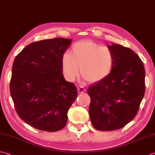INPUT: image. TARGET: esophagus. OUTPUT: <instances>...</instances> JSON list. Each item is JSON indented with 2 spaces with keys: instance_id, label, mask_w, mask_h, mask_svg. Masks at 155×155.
I'll list each match as a JSON object with an SVG mask.
<instances>
[{
  "instance_id": "34e87169",
  "label": "esophagus",
  "mask_w": 155,
  "mask_h": 155,
  "mask_svg": "<svg viewBox=\"0 0 155 155\" xmlns=\"http://www.w3.org/2000/svg\"><path fill=\"white\" fill-rule=\"evenodd\" d=\"M86 91V89L84 88L83 87H78V92L79 93H84Z\"/></svg>"
}]
</instances>
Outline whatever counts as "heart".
Returning a JSON list of instances; mask_svg holds the SVG:
<instances>
[{
  "mask_svg": "<svg viewBox=\"0 0 155 155\" xmlns=\"http://www.w3.org/2000/svg\"><path fill=\"white\" fill-rule=\"evenodd\" d=\"M115 63L113 51L92 40H81L72 45L71 52H65L61 58L64 77L74 81L80 69L83 79L90 83H98L111 74Z\"/></svg>",
  "mask_w": 155,
  "mask_h": 155,
  "instance_id": "b5f03b06",
  "label": "heart"
}]
</instances>
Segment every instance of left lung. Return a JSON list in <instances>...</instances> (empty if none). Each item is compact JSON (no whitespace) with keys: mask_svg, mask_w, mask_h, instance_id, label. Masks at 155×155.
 I'll return each instance as SVG.
<instances>
[{"mask_svg":"<svg viewBox=\"0 0 155 155\" xmlns=\"http://www.w3.org/2000/svg\"><path fill=\"white\" fill-rule=\"evenodd\" d=\"M115 57L111 74L87 90L89 114L96 130L124 127L137 115L145 92V69L138 54L130 48L109 46Z\"/></svg>","mask_w":155,"mask_h":155,"instance_id":"left-lung-1","label":"left lung"}]
</instances>
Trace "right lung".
<instances>
[{"label":"right lung","mask_w":155,"mask_h":155,"mask_svg":"<svg viewBox=\"0 0 155 155\" xmlns=\"http://www.w3.org/2000/svg\"><path fill=\"white\" fill-rule=\"evenodd\" d=\"M71 43L63 38L32 42L14 60L10 81L14 106L19 117L37 130L57 132L68 122L78 91L64 79L61 58Z\"/></svg>","instance_id":"add662e5"}]
</instances>
